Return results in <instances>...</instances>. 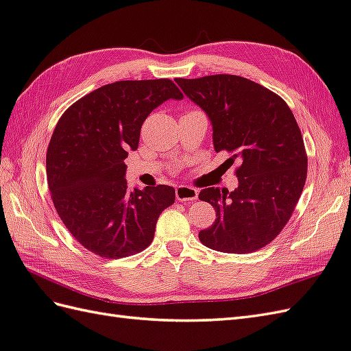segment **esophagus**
<instances>
[{
  "label": "esophagus",
  "instance_id": "obj_1",
  "mask_svg": "<svg viewBox=\"0 0 351 351\" xmlns=\"http://www.w3.org/2000/svg\"><path fill=\"white\" fill-rule=\"evenodd\" d=\"M197 197H199V191L195 190L193 186H186V185H179L176 188V199L179 202L184 203H190L194 202Z\"/></svg>",
  "mask_w": 351,
  "mask_h": 351
}]
</instances>
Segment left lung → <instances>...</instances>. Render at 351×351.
<instances>
[{
	"mask_svg": "<svg viewBox=\"0 0 351 351\" xmlns=\"http://www.w3.org/2000/svg\"><path fill=\"white\" fill-rule=\"evenodd\" d=\"M175 82L209 115L215 151L240 161L234 191H200L217 219L199 239L223 254L255 252L280 234L304 190L308 161L298 123L280 96L247 78L217 74Z\"/></svg>",
	"mask_w": 351,
	"mask_h": 351,
	"instance_id": "left-lung-1",
	"label": "left lung"
}]
</instances>
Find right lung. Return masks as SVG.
Listing matches in <instances>:
<instances>
[{
  "label": "right lung",
  "mask_w": 351,
  "mask_h": 351,
  "mask_svg": "<svg viewBox=\"0 0 351 351\" xmlns=\"http://www.w3.org/2000/svg\"><path fill=\"white\" fill-rule=\"evenodd\" d=\"M182 97L169 78L125 80L93 90L62 114L46 157L49 190L62 222L90 252L119 259L151 245L175 188L130 191L124 158L138 149L151 111Z\"/></svg>",
  "instance_id": "add662e5"
}]
</instances>
